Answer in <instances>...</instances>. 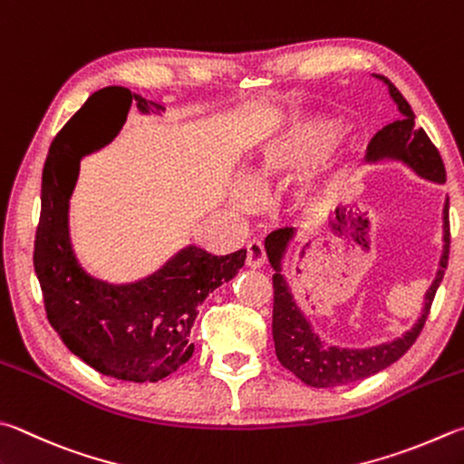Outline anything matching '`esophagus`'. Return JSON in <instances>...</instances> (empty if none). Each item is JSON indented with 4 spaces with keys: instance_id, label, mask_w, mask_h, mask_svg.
Here are the masks:
<instances>
[{
    "instance_id": "obj_1",
    "label": "esophagus",
    "mask_w": 464,
    "mask_h": 464,
    "mask_svg": "<svg viewBox=\"0 0 464 464\" xmlns=\"http://www.w3.org/2000/svg\"><path fill=\"white\" fill-rule=\"evenodd\" d=\"M247 257H246V264L249 267H261L266 261V249H264V243L257 241V239H251L247 241Z\"/></svg>"
}]
</instances>
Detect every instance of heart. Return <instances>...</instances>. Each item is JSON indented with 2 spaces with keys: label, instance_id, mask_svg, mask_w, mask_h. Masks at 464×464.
<instances>
[{
  "label": "heart",
  "instance_id": "heart-1",
  "mask_svg": "<svg viewBox=\"0 0 464 464\" xmlns=\"http://www.w3.org/2000/svg\"><path fill=\"white\" fill-rule=\"evenodd\" d=\"M339 133L341 125L324 117L292 123L259 148L249 174L251 184L259 192H269L300 179L310 168L323 162L328 151L334 148ZM233 207L241 213L256 207V192L247 182L239 184L233 192ZM296 207L302 210H318L323 207V197L313 184H304L296 192Z\"/></svg>",
  "mask_w": 464,
  "mask_h": 464
}]
</instances>
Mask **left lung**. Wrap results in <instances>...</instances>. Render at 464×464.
Listing matches in <instances>:
<instances>
[{"label": "left lung", "mask_w": 464, "mask_h": 464, "mask_svg": "<svg viewBox=\"0 0 464 464\" xmlns=\"http://www.w3.org/2000/svg\"><path fill=\"white\" fill-rule=\"evenodd\" d=\"M382 79L390 95L400 109V120L387 123L385 128L379 130L367 146V160L369 162H379V160L392 158L400 160L410 166L418 176L432 182H444L446 170L442 158L438 154L436 146L426 136L422 128H416L414 111L401 92L393 87L390 79L375 74ZM444 249L440 257V267H438L436 277L430 288L426 292V302L422 316L418 323L411 326L401 339L392 343H383L379 347L372 349H339L326 347L318 334L313 331V326L302 314L294 296L290 292L288 280L282 274V259L288 251L290 241L294 237L292 227H282V229L272 231L266 237V254L269 264L274 267V316H272V334L276 344L277 361L296 375L300 382H304L310 387H339L347 385L359 379L372 377L382 372V369L395 363L406 351L416 343L426 324V318L430 314V306L436 296L438 285H440L446 266H449V251H450V223H449V198L444 203Z\"/></svg>", "instance_id": "obj_1"}]
</instances>
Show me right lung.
I'll return each mask as SVG.
<instances>
[{
    "mask_svg": "<svg viewBox=\"0 0 464 464\" xmlns=\"http://www.w3.org/2000/svg\"><path fill=\"white\" fill-rule=\"evenodd\" d=\"M131 101L141 113L164 107L123 87L101 89L56 133L42 170V208L34 241L42 298L50 326L95 372L123 382L164 379L192 357L190 328L198 306L246 264V249L210 256L188 246L156 274L136 284L95 280L79 266L69 237V198L82 154L91 151L89 121L120 105L125 121Z\"/></svg>",
    "mask_w": 464,
    "mask_h": 464,
    "instance_id": "right-lung-1",
    "label": "right lung"
}]
</instances>
